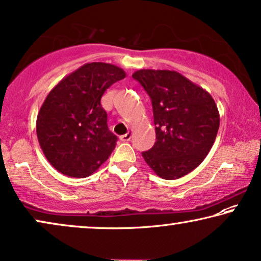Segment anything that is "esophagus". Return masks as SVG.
Returning <instances> with one entry per match:
<instances>
[{
	"label": "esophagus",
	"mask_w": 261,
	"mask_h": 261,
	"mask_svg": "<svg viewBox=\"0 0 261 261\" xmlns=\"http://www.w3.org/2000/svg\"><path fill=\"white\" fill-rule=\"evenodd\" d=\"M131 137H132V132L129 130V131H127L126 132V134L125 135H123V136H120V137H119V139H120V141H122V142H129L130 141V139H131Z\"/></svg>",
	"instance_id": "obj_1"
}]
</instances>
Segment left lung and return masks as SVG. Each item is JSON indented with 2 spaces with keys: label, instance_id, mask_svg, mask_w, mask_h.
Returning a JSON list of instances; mask_svg holds the SVG:
<instances>
[{
  "label": "left lung",
  "instance_id": "left-lung-1",
  "mask_svg": "<svg viewBox=\"0 0 261 261\" xmlns=\"http://www.w3.org/2000/svg\"><path fill=\"white\" fill-rule=\"evenodd\" d=\"M151 99L156 142L142 152L164 179L182 177L199 167L218 135L220 115L202 87L176 71L139 69L132 74Z\"/></svg>",
  "mask_w": 261,
  "mask_h": 261
}]
</instances>
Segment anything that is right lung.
<instances>
[{
  "label": "right lung",
  "instance_id": "right-lung-1",
  "mask_svg": "<svg viewBox=\"0 0 261 261\" xmlns=\"http://www.w3.org/2000/svg\"><path fill=\"white\" fill-rule=\"evenodd\" d=\"M126 76L118 66L90 62L65 76L38 113L36 135L48 162L69 177H87L109 159L117 136L108 127L100 99Z\"/></svg>",
  "mask_w": 261,
  "mask_h": 261
}]
</instances>
